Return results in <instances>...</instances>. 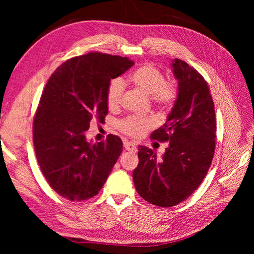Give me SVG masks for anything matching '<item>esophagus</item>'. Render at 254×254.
Segmentation results:
<instances>
[{
    "label": "esophagus",
    "mask_w": 254,
    "mask_h": 254,
    "mask_svg": "<svg viewBox=\"0 0 254 254\" xmlns=\"http://www.w3.org/2000/svg\"><path fill=\"white\" fill-rule=\"evenodd\" d=\"M124 147H125L126 150L135 151L136 150V144L134 142H124Z\"/></svg>",
    "instance_id": "34e87169"
}]
</instances>
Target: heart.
I'll return each mask as SVG.
<instances>
[{
    "instance_id": "1",
    "label": "heart",
    "mask_w": 254,
    "mask_h": 254,
    "mask_svg": "<svg viewBox=\"0 0 254 254\" xmlns=\"http://www.w3.org/2000/svg\"><path fill=\"white\" fill-rule=\"evenodd\" d=\"M129 79L135 87L151 96L152 101L161 107H168L173 105L177 97V87L173 81H165L163 72L152 64H145L130 74ZM125 90V82L121 77L110 80L107 88L106 101L108 108L117 109L121 105L123 94ZM153 122L149 118L128 117L120 122V129L132 136H141Z\"/></svg>"
}]
</instances>
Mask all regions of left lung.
Segmentation results:
<instances>
[{"instance_id": "1", "label": "left lung", "mask_w": 254, "mask_h": 254, "mask_svg": "<svg viewBox=\"0 0 254 254\" xmlns=\"http://www.w3.org/2000/svg\"><path fill=\"white\" fill-rule=\"evenodd\" d=\"M178 94L165 124L151 139L170 142L162 158L139 146V164L132 173L139 195L149 203L170 207L186 200L200 186L215 150L216 120L209 86L194 67L172 60Z\"/></svg>"}]
</instances>
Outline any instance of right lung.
I'll use <instances>...</instances> for the list:
<instances>
[{"label":"right lung","mask_w":254,"mask_h":254,"mask_svg":"<svg viewBox=\"0 0 254 254\" xmlns=\"http://www.w3.org/2000/svg\"><path fill=\"white\" fill-rule=\"evenodd\" d=\"M132 65L127 57L92 52L66 60L45 84L33 125L35 152L51 188L68 200L97 195L123 151L118 135L92 143L86 131L93 119L105 121L110 80Z\"/></svg>","instance_id":"obj_1"}]
</instances>
